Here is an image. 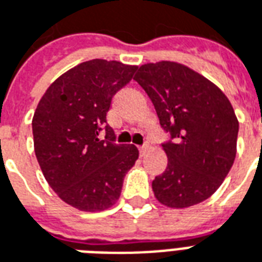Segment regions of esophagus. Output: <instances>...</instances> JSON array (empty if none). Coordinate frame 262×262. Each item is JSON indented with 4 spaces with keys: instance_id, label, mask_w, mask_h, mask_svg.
<instances>
[{
    "instance_id": "1",
    "label": "esophagus",
    "mask_w": 262,
    "mask_h": 262,
    "mask_svg": "<svg viewBox=\"0 0 262 262\" xmlns=\"http://www.w3.org/2000/svg\"><path fill=\"white\" fill-rule=\"evenodd\" d=\"M139 150H140V156H146L148 150H150V144L146 143V144H143V146L139 147Z\"/></svg>"
}]
</instances>
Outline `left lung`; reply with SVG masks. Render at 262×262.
I'll return each mask as SVG.
<instances>
[{"label": "left lung", "mask_w": 262, "mask_h": 262, "mask_svg": "<svg viewBox=\"0 0 262 262\" xmlns=\"http://www.w3.org/2000/svg\"><path fill=\"white\" fill-rule=\"evenodd\" d=\"M170 140L168 166L152 180L161 204L186 208L218 190L236 157L239 122L228 97L190 68L170 61L141 65L135 76Z\"/></svg>", "instance_id": "8db88e82"}]
</instances>
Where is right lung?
Segmentation results:
<instances>
[{"label":"right lung","instance_id":"right-lung-1","mask_svg":"<svg viewBox=\"0 0 262 262\" xmlns=\"http://www.w3.org/2000/svg\"><path fill=\"white\" fill-rule=\"evenodd\" d=\"M136 71L118 61L82 62L58 77L36 108L38 165L58 197L77 210L96 212L115 204L126 172L139 158L136 146L116 144L106 123L112 97Z\"/></svg>","mask_w":262,"mask_h":262}]
</instances>
